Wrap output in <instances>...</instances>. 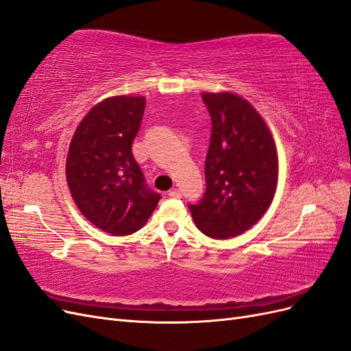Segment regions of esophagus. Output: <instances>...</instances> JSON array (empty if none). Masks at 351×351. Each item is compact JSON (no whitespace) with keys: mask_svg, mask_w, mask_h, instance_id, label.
I'll return each mask as SVG.
<instances>
[{"mask_svg":"<svg viewBox=\"0 0 351 351\" xmlns=\"http://www.w3.org/2000/svg\"><path fill=\"white\" fill-rule=\"evenodd\" d=\"M168 196L174 197V199H180V197H182V193H180L178 189H173V190H169V192H168Z\"/></svg>","mask_w":351,"mask_h":351,"instance_id":"obj_1","label":"esophagus"}]
</instances>
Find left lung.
<instances>
[{"label":"left lung","instance_id":"1","mask_svg":"<svg viewBox=\"0 0 351 351\" xmlns=\"http://www.w3.org/2000/svg\"><path fill=\"white\" fill-rule=\"evenodd\" d=\"M212 132L205 195L189 205L196 227L212 239L241 234L263 217L278 183V155L259 112L239 95L202 93Z\"/></svg>","mask_w":351,"mask_h":351}]
</instances>
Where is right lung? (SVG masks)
<instances>
[{
	"mask_svg": "<svg viewBox=\"0 0 351 351\" xmlns=\"http://www.w3.org/2000/svg\"><path fill=\"white\" fill-rule=\"evenodd\" d=\"M143 97H112L84 115L70 142L66 176L74 204L99 230L129 236L141 230L161 195L147 187L132 152Z\"/></svg>",
	"mask_w": 351,
	"mask_h": 351,
	"instance_id": "obj_1",
	"label": "right lung"
}]
</instances>
